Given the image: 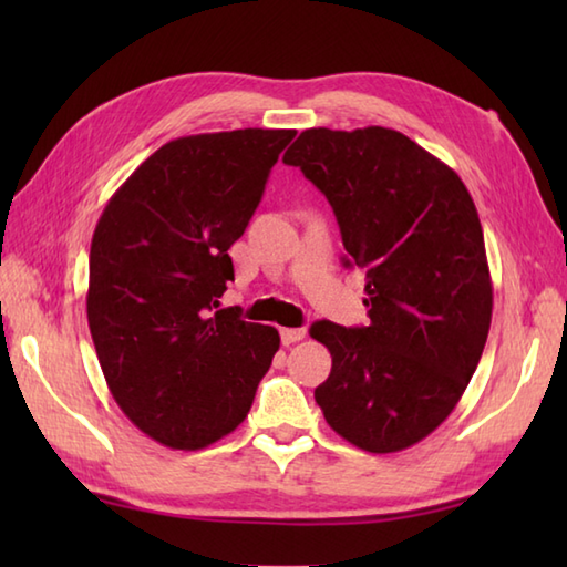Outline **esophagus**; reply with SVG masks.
<instances>
[{"mask_svg": "<svg viewBox=\"0 0 567 567\" xmlns=\"http://www.w3.org/2000/svg\"><path fill=\"white\" fill-rule=\"evenodd\" d=\"M280 336H282V343L285 346H292V343H297V341H302L305 336H307V329H282L280 331Z\"/></svg>", "mask_w": 567, "mask_h": 567, "instance_id": "34e87169", "label": "esophagus"}]
</instances>
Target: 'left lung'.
Returning a JSON list of instances; mask_svg holds the SVG:
<instances>
[{"instance_id": "left-lung-1", "label": "left lung", "mask_w": 567, "mask_h": 567, "mask_svg": "<svg viewBox=\"0 0 567 567\" xmlns=\"http://www.w3.org/2000/svg\"><path fill=\"white\" fill-rule=\"evenodd\" d=\"M329 199L346 268L365 270L368 327L311 323L331 353L315 390L329 426L368 453L426 439L461 400L492 321V280L463 179L400 131L307 128L287 148Z\"/></svg>"}]
</instances>
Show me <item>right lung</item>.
<instances>
[{
	"instance_id": "right-lung-1",
	"label": "right lung",
	"mask_w": 567,
	"mask_h": 567,
	"mask_svg": "<svg viewBox=\"0 0 567 567\" xmlns=\"http://www.w3.org/2000/svg\"><path fill=\"white\" fill-rule=\"evenodd\" d=\"M292 128L165 143L106 204L90 248L87 321L116 404L151 439L197 451L250 412L280 333L219 309L228 256Z\"/></svg>"
}]
</instances>
